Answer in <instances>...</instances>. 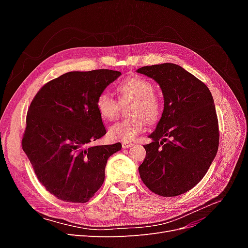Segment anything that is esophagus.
Listing matches in <instances>:
<instances>
[{
    "label": "esophagus",
    "instance_id": "esophagus-1",
    "mask_svg": "<svg viewBox=\"0 0 248 248\" xmlns=\"http://www.w3.org/2000/svg\"><path fill=\"white\" fill-rule=\"evenodd\" d=\"M132 146H133L132 142H129V141H123V142H122L123 149H128V148H130V147H132Z\"/></svg>",
    "mask_w": 248,
    "mask_h": 248
}]
</instances>
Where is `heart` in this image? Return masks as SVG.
Returning <instances> with one entry per match:
<instances>
[{
	"label": "heart",
	"instance_id": "b5f03b06",
	"mask_svg": "<svg viewBox=\"0 0 248 248\" xmlns=\"http://www.w3.org/2000/svg\"><path fill=\"white\" fill-rule=\"evenodd\" d=\"M118 92L122 101H131L127 112L129 119L120 121L108 129L112 140L129 141L136 139L144 129L145 120L153 123L158 120L161 104L154 94V86L149 79L140 76H130L119 84ZM96 108L106 121H114L119 116L120 104L108 92H101L96 99Z\"/></svg>",
	"mask_w": 248,
	"mask_h": 248
}]
</instances>
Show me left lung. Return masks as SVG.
I'll list each match as a JSON object with an SVG mask.
<instances>
[{"mask_svg":"<svg viewBox=\"0 0 248 248\" xmlns=\"http://www.w3.org/2000/svg\"><path fill=\"white\" fill-rule=\"evenodd\" d=\"M137 72L161 88L162 116L145 145L139 168L142 182L161 197H177L204 178L219 144L218 120L208 87L181 66L164 63Z\"/></svg>","mask_w":248,"mask_h":248,"instance_id":"obj_1","label":"left lung"}]
</instances>
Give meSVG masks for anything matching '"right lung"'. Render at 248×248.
<instances>
[{
    "label": "right lung",
    "mask_w": 248,
    "mask_h": 248,
    "mask_svg": "<svg viewBox=\"0 0 248 248\" xmlns=\"http://www.w3.org/2000/svg\"><path fill=\"white\" fill-rule=\"evenodd\" d=\"M121 72L71 71L48 81L28 109L22 150L40 183L67 202H86L104 181L121 142L88 147L107 133L96 99Z\"/></svg>",
    "instance_id": "right-lung-1"
}]
</instances>
